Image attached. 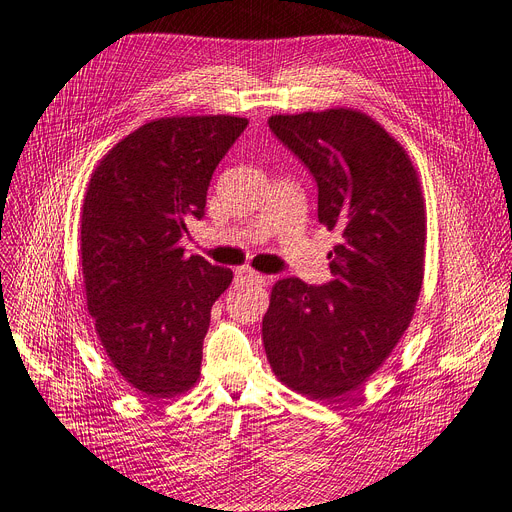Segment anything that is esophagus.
<instances>
[{
    "label": "esophagus",
    "mask_w": 512,
    "mask_h": 512,
    "mask_svg": "<svg viewBox=\"0 0 512 512\" xmlns=\"http://www.w3.org/2000/svg\"><path fill=\"white\" fill-rule=\"evenodd\" d=\"M235 277H237V281H241V283H243V281H250V283H256V285H264V283H267V277L256 273V271H252V269H248V267L237 269V271H235Z\"/></svg>",
    "instance_id": "34e87169"
}]
</instances>
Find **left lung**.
<instances>
[{"instance_id": "8db88e82", "label": "left lung", "mask_w": 512, "mask_h": 512, "mask_svg": "<svg viewBox=\"0 0 512 512\" xmlns=\"http://www.w3.org/2000/svg\"><path fill=\"white\" fill-rule=\"evenodd\" d=\"M269 128L317 182V216L340 233L332 281L273 285L262 342L275 376L336 401L391 355L414 317L424 277L426 208L407 151L353 109L273 115Z\"/></svg>"}]
</instances>
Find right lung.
<instances>
[{
	"label": "right lung",
	"mask_w": 512,
	"mask_h": 512,
	"mask_svg": "<svg viewBox=\"0 0 512 512\" xmlns=\"http://www.w3.org/2000/svg\"><path fill=\"white\" fill-rule=\"evenodd\" d=\"M245 117H161L100 159L81 208V271L98 340L138 393L170 399L201 370L212 304L233 271L185 256L212 174Z\"/></svg>",
	"instance_id": "add662e5"
}]
</instances>
